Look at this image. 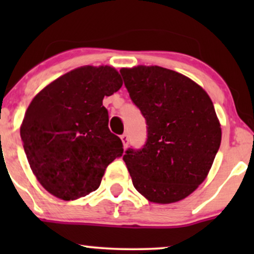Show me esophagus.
I'll use <instances>...</instances> for the list:
<instances>
[{
	"instance_id": "esophagus-1",
	"label": "esophagus",
	"mask_w": 254,
	"mask_h": 254,
	"mask_svg": "<svg viewBox=\"0 0 254 254\" xmlns=\"http://www.w3.org/2000/svg\"><path fill=\"white\" fill-rule=\"evenodd\" d=\"M121 139L122 142H123V148L125 149V148L127 147V144H129V137H127V133H123V135L121 136Z\"/></svg>"
}]
</instances>
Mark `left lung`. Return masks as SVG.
Listing matches in <instances>:
<instances>
[{"label": "left lung", "mask_w": 254, "mask_h": 254, "mask_svg": "<svg viewBox=\"0 0 254 254\" xmlns=\"http://www.w3.org/2000/svg\"><path fill=\"white\" fill-rule=\"evenodd\" d=\"M121 74L148 125L144 147L123 156L133 186L151 203L179 202L205 180L220 148L214 104L190 77L162 66L122 68Z\"/></svg>", "instance_id": "1"}]
</instances>
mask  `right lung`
Wrapping results in <instances>:
<instances>
[{"instance_id": "right-lung-1", "label": "right lung", "mask_w": 254, "mask_h": 254, "mask_svg": "<svg viewBox=\"0 0 254 254\" xmlns=\"http://www.w3.org/2000/svg\"><path fill=\"white\" fill-rule=\"evenodd\" d=\"M110 65H84L62 75L32 99L20 127L28 164L52 196L75 200L100 186L105 170L123 154L109 129L104 97L121 88Z\"/></svg>"}]
</instances>
